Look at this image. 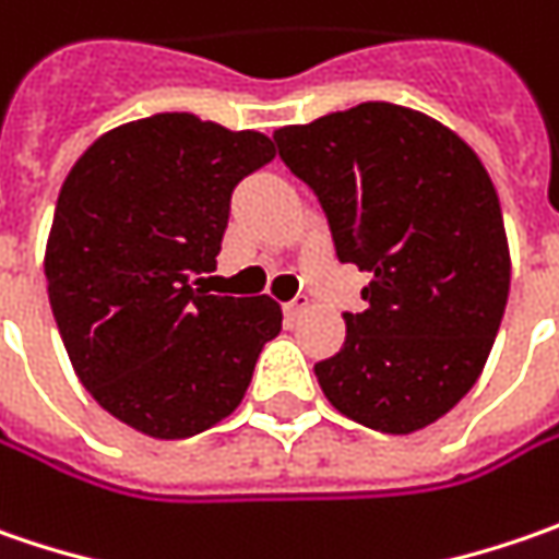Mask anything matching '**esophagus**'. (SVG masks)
I'll return each mask as SVG.
<instances>
[{
	"label": "esophagus",
	"instance_id": "obj_1",
	"mask_svg": "<svg viewBox=\"0 0 559 559\" xmlns=\"http://www.w3.org/2000/svg\"><path fill=\"white\" fill-rule=\"evenodd\" d=\"M304 309H306L304 300H290V304H284V319H287V322L294 325V322H297V319L304 316Z\"/></svg>",
	"mask_w": 559,
	"mask_h": 559
}]
</instances>
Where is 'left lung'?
<instances>
[{
	"mask_svg": "<svg viewBox=\"0 0 559 559\" xmlns=\"http://www.w3.org/2000/svg\"><path fill=\"white\" fill-rule=\"evenodd\" d=\"M281 162L316 193L362 312L316 362L334 409L388 435L450 413L481 376L510 294L498 193L473 150L423 111L362 103L275 131Z\"/></svg>",
	"mask_w": 559,
	"mask_h": 559,
	"instance_id": "left-lung-1",
	"label": "left lung"
}]
</instances>
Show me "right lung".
<instances>
[{
  "mask_svg": "<svg viewBox=\"0 0 559 559\" xmlns=\"http://www.w3.org/2000/svg\"><path fill=\"white\" fill-rule=\"evenodd\" d=\"M275 146L190 111L103 134L64 178L46 247L49 304L84 388L153 438H190L231 416L281 331L272 297H218L200 275L237 183Z\"/></svg>",
  "mask_w": 559,
  "mask_h": 559,
  "instance_id": "right-lung-1",
  "label": "right lung"
}]
</instances>
